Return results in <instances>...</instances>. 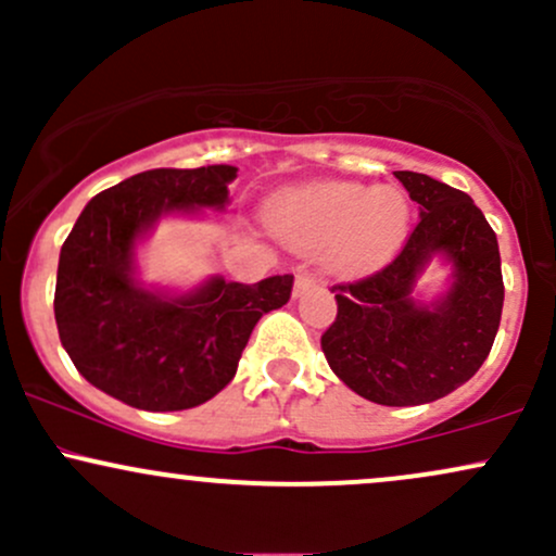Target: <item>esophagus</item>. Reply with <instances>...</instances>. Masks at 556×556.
I'll list each match as a JSON object with an SVG mask.
<instances>
[{"label":"esophagus","mask_w":556,"mask_h":556,"mask_svg":"<svg viewBox=\"0 0 556 556\" xmlns=\"http://www.w3.org/2000/svg\"><path fill=\"white\" fill-rule=\"evenodd\" d=\"M314 287H316V279L311 277V274H298V277H295V287H292V295L303 298L305 292L314 290Z\"/></svg>","instance_id":"1"}]
</instances>
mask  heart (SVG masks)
<instances>
[{
  "instance_id": "1",
  "label": "heart",
  "mask_w": 556,
  "mask_h": 556,
  "mask_svg": "<svg viewBox=\"0 0 556 556\" xmlns=\"http://www.w3.org/2000/svg\"><path fill=\"white\" fill-rule=\"evenodd\" d=\"M410 216V198L397 185L318 182L279 198L269 225L287 245L300 251L321 248L331 274L363 277L400 251Z\"/></svg>"
}]
</instances>
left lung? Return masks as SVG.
<instances>
[{
    "label": "left lung",
    "mask_w": 556,
    "mask_h": 556,
    "mask_svg": "<svg viewBox=\"0 0 556 556\" xmlns=\"http://www.w3.org/2000/svg\"><path fill=\"white\" fill-rule=\"evenodd\" d=\"M420 222L400 256L374 277L334 285L337 318L324 331L329 368L376 405L407 407L446 397L486 361L500 329V242L473 198L418 172H394ZM447 266L437 293L417 279Z\"/></svg>",
    "instance_id": "8db88e82"
}]
</instances>
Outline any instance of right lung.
I'll use <instances>...</instances> for the list:
<instances>
[{
    "mask_svg": "<svg viewBox=\"0 0 556 556\" xmlns=\"http://www.w3.org/2000/svg\"><path fill=\"white\" fill-rule=\"evenodd\" d=\"M238 167L149 169L86 203L60 251L54 318L80 376L151 413L203 405L232 381L258 318L290 300L292 277L256 285L212 274L193 287L143 282L138 253L162 219L225 212Z\"/></svg>",
    "mask_w": 556,
    "mask_h": 556,
    "instance_id": "right-lung-1",
    "label": "right lung"
}]
</instances>
